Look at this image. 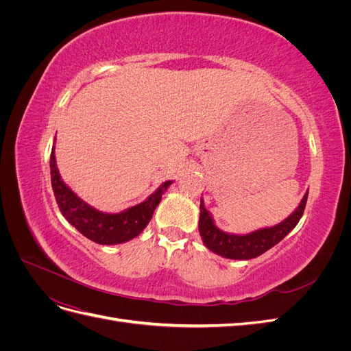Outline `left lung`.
Masks as SVG:
<instances>
[{
	"label": "left lung",
	"instance_id": "obj_1",
	"mask_svg": "<svg viewBox=\"0 0 351 351\" xmlns=\"http://www.w3.org/2000/svg\"><path fill=\"white\" fill-rule=\"evenodd\" d=\"M307 190L303 196L302 202L294 209L290 217H287L280 224L274 227H265L256 231H252L249 234H230L219 230L214 218H212L210 212L205 208L204 199L200 197V217H199V232L202 241L205 246L214 253L219 254L222 258L227 259H239V261H247L261 256L262 253L274 247L275 244L280 243L289 232L297 226L300 221L303 210L307 202Z\"/></svg>",
	"mask_w": 351,
	"mask_h": 351
}]
</instances>
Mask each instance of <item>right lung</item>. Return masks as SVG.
I'll return each mask as SVG.
<instances>
[{
  "mask_svg": "<svg viewBox=\"0 0 351 351\" xmlns=\"http://www.w3.org/2000/svg\"><path fill=\"white\" fill-rule=\"evenodd\" d=\"M49 167L52 190H54V196L62 217L84 237L98 244H120L139 236L149 224L154 210L161 202L164 192L173 184V180H168L142 204L117 212V214H107V212H101L88 205L62 182L56 161V141L51 151Z\"/></svg>",
  "mask_w": 351,
  "mask_h": 351,
  "instance_id": "add662e5",
  "label": "right lung"
}]
</instances>
